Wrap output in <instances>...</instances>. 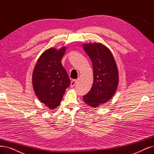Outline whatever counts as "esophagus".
Returning <instances> with one entry per match:
<instances>
[{
  "label": "esophagus",
  "mask_w": 154,
  "mask_h": 154,
  "mask_svg": "<svg viewBox=\"0 0 154 154\" xmlns=\"http://www.w3.org/2000/svg\"><path fill=\"white\" fill-rule=\"evenodd\" d=\"M76 82H77L76 79H72V80L71 82V85H70L71 87H73L74 86H75V85H76Z\"/></svg>",
  "instance_id": "1"
}]
</instances>
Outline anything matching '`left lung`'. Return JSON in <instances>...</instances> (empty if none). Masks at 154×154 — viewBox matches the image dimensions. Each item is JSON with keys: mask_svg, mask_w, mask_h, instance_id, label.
I'll list each match as a JSON object with an SVG mask.
<instances>
[{"mask_svg": "<svg viewBox=\"0 0 154 154\" xmlns=\"http://www.w3.org/2000/svg\"><path fill=\"white\" fill-rule=\"evenodd\" d=\"M84 50L91 59L94 82L83 101L92 108L106 103L113 96L119 85V71L111 51L99 43L83 44Z\"/></svg>", "mask_w": 154, "mask_h": 154, "instance_id": "left-lung-1", "label": "left lung"}]
</instances>
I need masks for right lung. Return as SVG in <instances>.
<instances>
[{
  "mask_svg": "<svg viewBox=\"0 0 154 154\" xmlns=\"http://www.w3.org/2000/svg\"><path fill=\"white\" fill-rule=\"evenodd\" d=\"M66 48H49L41 55L32 72L34 92L41 103L53 109L60 104L71 81L61 60Z\"/></svg>",
  "mask_w": 154,
  "mask_h": 154,
  "instance_id": "add662e5",
  "label": "right lung"
}]
</instances>
